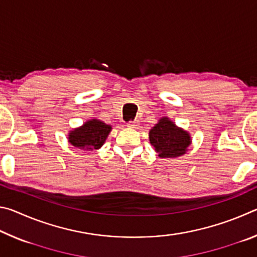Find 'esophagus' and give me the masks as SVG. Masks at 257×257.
Returning <instances> with one entry per match:
<instances>
[{
	"label": "esophagus",
	"mask_w": 257,
	"mask_h": 257,
	"mask_svg": "<svg viewBox=\"0 0 257 257\" xmlns=\"http://www.w3.org/2000/svg\"><path fill=\"white\" fill-rule=\"evenodd\" d=\"M137 125H138V121L137 120L129 121V122H128V127L129 128H137Z\"/></svg>",
	"instance_id": "obj_1"
}]
</instances>
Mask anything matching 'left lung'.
<instances>
[{
	"label": "left lung",
	"mask_w": 257,
	"mask_h": 257,
	"mask_svg": "<svg viewBox=\"0 0 257 257\" xmlns=\"http://www.w3.org/2000/svg\"><path fill=\"white\" fill-rule=\"evenodd\" d=\"M150 142L160 158H177L186 153L190 136L168 118H162L151 129Z\"/></svg>",
	"instance_id": "left-lung-1"
}]
</instances>
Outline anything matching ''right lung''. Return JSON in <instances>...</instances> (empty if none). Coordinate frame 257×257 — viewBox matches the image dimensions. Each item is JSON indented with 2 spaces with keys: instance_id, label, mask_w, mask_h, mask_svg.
<instances>
[{
  "instance_id": "add662e5",
  "label": "right lung",
  "mask_w": 257,
  "mask_h": 257,
  "mask_svg": "<svg viewBox=\"0 0 257 257\" xmlns=\"http://www.w3.org/2000/svg\"><path fill=\"white\" fill-rule=\"evenodd\" d=\"M110 132L111 125L92 119L84 123L82 127L72 130L69 134V143L81 151L98 150L104 144Z\"/></svg>"
}]
</instances>
